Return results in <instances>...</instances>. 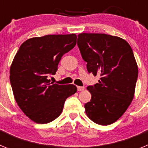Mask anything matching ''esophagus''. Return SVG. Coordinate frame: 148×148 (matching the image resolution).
I'll use <instances>...</instances> for the list:
<instances>
[{
	"label": "esophagus",
	"instance_id": "obj_1",
	"mask_svg": "<svg viewBox=\"0 0 148 148\" xmlns=\"http://www.w3.org/2000/svg\"><path fill=\"white\" fill-rule=\"evenodd\" d=\"M77 90H78V91H82V90H84V87H80V86H78V87H77Z\"/></svg>",
	"mask_w": 148,
	"mask_h": 148
}]
</instances>
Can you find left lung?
Masks as SVG:
<instances>
[{
    "mask_svg": "<svg viewBox=\"0 0 148 148\" xmlns=\"http://www.w3.org/2000/svg\"><path fill=\"white\" fill-rule=\"evenodd\" d=\"M77 44L88 73L100 76L87 87L92 97L84 105L86 114L98 125H111L134 97L138 66L132 48L121 38L100 33L79 34Z\"/></svg>",
    "mask_w": 148,
    "mask_h": 148,
    "instance_id": "8db88e82",
    "label": "left lung"
}]
</instances>
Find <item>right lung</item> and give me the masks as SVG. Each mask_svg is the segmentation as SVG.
I'll return each mask as SVG.
<instances>
[{"mask_svg":"<svg viewBox=\"0 0 148 148\" xmlns=\"http://www.w3.org/2000/svg\"><path fill=\"white\" fill-rule=\"evenodd\" d=\"M77 36L47 35L29 38L21 45L12 63L10 79L14 97L24 114L38 124L61 115L65 101L77 92L74 84L50 82L63 55L76 44Z\"/></svg>","mask_w":148,"mask_h":148,"instance_id":"1","label":"right lung"}]
</instances>
